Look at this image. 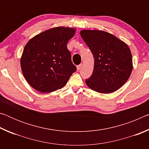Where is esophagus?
<instances>
[{
  "instance_id": "1",
  "label": "esophagus",
  "mask_w": 149,
  "mask_h": 149,
  "mask_svg": "<svg viewBox=\"0 0 149 149\" xmlns=\"http://www.w3.org/2000/svg\"><path fill=\"white\" fill-rule=\"evenodd\" d=\"M82 65H83L82 64H79V65H77V70H79L81 68Z\"/></svg>"
}]
</instances>
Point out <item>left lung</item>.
<instances>
[{"label":"left lung","mask_w":149,"mask_h":149,"mask_svg":"<svg viewBox=\"0 0 149 149\" xmlns=\"http://www.w3.org/2000/svg\"><path fill=\"white\" fill-rule=\"evenodd\" d=\"M80 35L94 57L93 74L85 83L100 93L116 91L127 81L133 70L132 55L127 45L109 33L81 30Z\"/></svg>","instance_id":"left-lung-1"}]
</instances>
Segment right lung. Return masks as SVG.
Returning a JSON list of instances; mask_svg holds the SVG:
<instances>
[{
    "instance_id": "1",
    "label": "right lung",
    "mask_w": 149,
    "mask_h": 149,
    "mask_svg": "<svg viewBox=\"0 0 149 149\" xmlns=\"http://www.w3.org/2000/svg\"><path fill=\"white\" fill-rule=\"evenodd\" d=\"M75 33L73 27H56L35 35L27 42L20 64L27 83L37 91L62 89L76 71L67 43Z\"/></svg>"
}]
</instances>
